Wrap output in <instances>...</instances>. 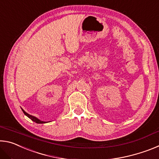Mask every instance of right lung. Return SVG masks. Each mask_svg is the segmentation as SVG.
<instances>
[{"mask_svg": "<svg viewBox=\"0 0 159 159\" xmlns=\"http://www.w3.org/2000/svg\"><path fill=\"white\" fill-rule=\"evenodd\" d=\"M21 110H22V111L24 112V114H25L26 116H28L29 118H30L31 120H33V121L36 122V123H46V122L42 121V120H39V119H38L37 118H36V117L33 116H31V115H29V114H27V113H26V112H25V111H24V110H23L22 109H21Z\"/></svg>", "mask_w": 159, "mask_h": 159, "instance_id": "right-lung-1", "label": "right lung"}]
</instances>
